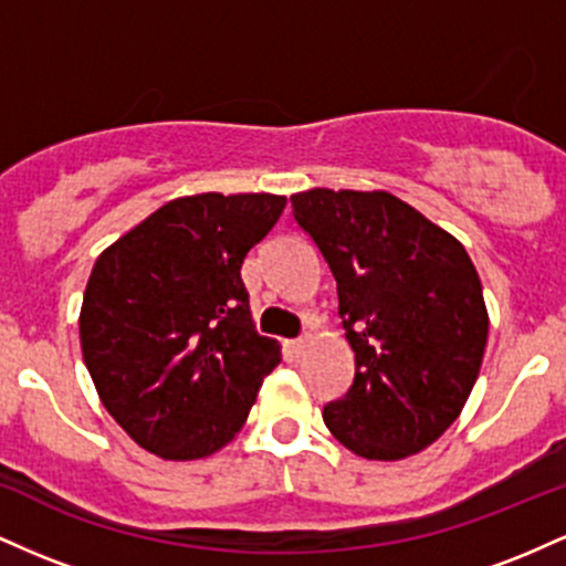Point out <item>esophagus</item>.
I'll list each match as a JSON object with an SVG mask.
<instances>
[{
  "mask_svg": "<svg viewBox=\"0 0 566 566\" xmlns=\"http://www.w3.org/2000/svg\"><path fill=\"white\" fill-rule=\"evenodd\" d=\"M308 346H311V337H308V335L297 337V340H292V343H290L292 354H305V348H308Z\"/></svg>",
  "mask_w": 566,
  "mask_h": 566,
  "instance_id": "34e87169",
  "label": "esophagus"
}]
</instances>
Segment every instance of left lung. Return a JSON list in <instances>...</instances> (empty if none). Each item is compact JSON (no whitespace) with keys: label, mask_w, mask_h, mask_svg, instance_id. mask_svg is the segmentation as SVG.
<instances>
[{"label":"left lung","mask_w":566,"mask_h":566,"mask_svg":"<svg viewBox=\"0 0 566 566\" xmlns=\"http://www.w3.org/2000/svg\"><path fill=\"white\" fill-rule=\"evenodd\" d=\"M290 201L333 271L356 361L324 423L367 460L426 450L463 412L484 359L490 316L469 252L388 191L311 188Z\"/></svg>","instance_id":"left-lung-1"}]
</instances>
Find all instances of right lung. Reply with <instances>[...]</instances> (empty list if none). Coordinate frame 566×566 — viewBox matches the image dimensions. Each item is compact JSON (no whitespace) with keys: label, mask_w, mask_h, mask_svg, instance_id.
Returning <instances> with one entry per match:
<instances>
[{"label":"right lung","mask_w":566,"mask_h":566,"mask_svg":"<svg viewBox=\"0 0 566 566\" xmlns=\"http://www.w3.org/2000/svg\"><path fill=\"white\" fill-rule=\"evenodd\" d=\"M287 197L167 201L101 252L84 290V365L108 415L161 460H199L237 437L279 343L258 335L247 252Z\"/></svg>","instance_id":"right-lung-1"}]
</instances>
